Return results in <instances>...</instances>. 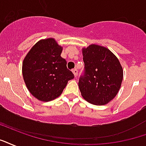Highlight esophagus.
<instances>
[{"mask_svg":"<svg viewBox=\"0 0 146 146\" xmlns=\"http://www.w3.org/2000/svg\"><path fill=\"white\" fill-rule=\"evenodd\" d=\"M73 75H74V77L76 78V76H77V74H78V71L76 69H75V70H73Z\"/></svg>","mask_w":146,"mask_h":146,"instance_id":"obj_1","label":"esophagus"}]
</instances>
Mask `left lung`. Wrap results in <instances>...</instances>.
Returning a JSON list of instances; mask_svg holds the SVG:
<instances>
[{
	"label": "left lung",
	"instance_id": "obj_1",
	"mask_svg": "<svg viewBox=\"0 0 146 146\" xmlns=\"http://www.w3.org/2000/svg\"><path fill=\"white\" fill-rule=\"evenodd\" d=\"M82 53L85 73L79 80L81 95L90 103L106 105L115 98L121 87L122 65L114 53L97 44L83 47Z\"/></svg>",
	"mask_w": 146,
	"mask_h": 146
}]
</instances>
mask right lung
<instances>
[{
	"mask_svg": "<svg viewBox=\"0 0 146 146\" xmlns=\"http://www.w3.org/2000/svg\"><path fill=\"white\" fill-rule=\"evenodd\" d=\"M63 46L54 38L43 39L30 50L22 63V74L29 92L42 102L59 97L74 78L60 54Z\"/></svg>",
	"mask_w": 146,
	"mask_h": 146,
	"instance_id": "add662e5",
	"label": "right lung"
}]
</instances>
